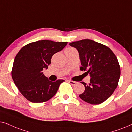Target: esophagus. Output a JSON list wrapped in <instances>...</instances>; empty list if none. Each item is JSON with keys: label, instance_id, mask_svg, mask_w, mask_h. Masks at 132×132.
I'll return each instance as SVG.
<instances>
[{"label": "esophagus", "instance_id": "34e87169", "mask_svg": "<svg viewBox=\"0 0 132 132\" xmlns=\"http://www.w3.org/2000/svg\"><path fill=\"white\" fill-rule=\"evenodd\" d=\"M68 82H69V83L71 84L72 85H76V82L72 81V80H68Z\"/></svg>", "mask_w": 132, "mask_h": 132}]
</instances>
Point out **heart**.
<instances>
[{"mask_svg":"<svg viewBox=\"0 0 132 132\" xmlns=\"http://www.w3.org/2000/svg\"><path fill=\"white\" fill-rule=\"evenodd\" d=\"M72 49H74V48H68L66 50H72Z\"/></svg>","mask_w":132,"mask_h":132,"instance_id":"obj_1","label":"heart"}]
</instances>
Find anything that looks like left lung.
I'll use <instances>...</instances> for the list:
<instances>
[{
	"label": "left lung",
	"mask_w": 132,
	"mask_h": 132,
	"mask_svg": "<svg viewBox=\"0 0 132 132\" xmlns=\"http://www.w3.org/2000/svg\"><path fill=\"white\" fill-rule=\"evenodd\" d=\"M79 53L82 66L80 70L89 74L90 83L79 95L84 101L100 104L108 99L116 89L120 68L117 59L109 47L91 40H82L69 43Z\"/></svg>",
	"instance_id": "8db88e82"
}]
</instances>
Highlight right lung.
<instances>
[{
    "label": "right lung",
    "instance_id": "1",
    "mask_svg": "<svg viewBox=\"0 0 132 132\" xmlns=\"http://www.w3.org/2000/svg\"><path fill=\"white\" fill-rule=\"evenodd\" d=\"M68 42L37 41L19 50L13 62L12 77L23 97L34 103L51 99L64 80L52 82L43 74L48 69L53 55L63 50Z\"/></svg>",
    "mask_w": 132,
    "mask_h": 132
}]
</instances>
